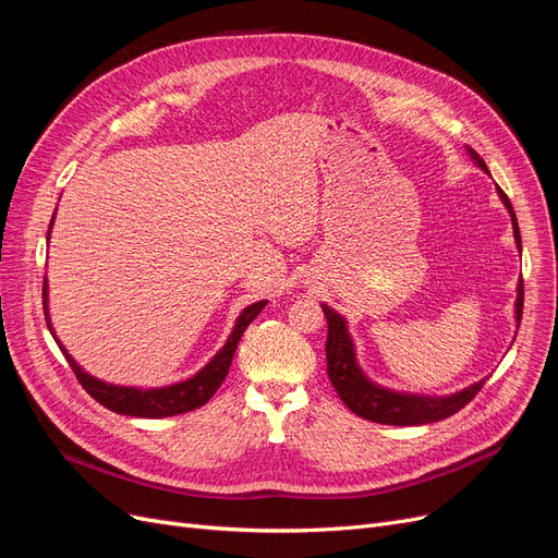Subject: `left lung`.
<instances>
[{"label":"left lung","instance_id":"obj_1","mask_svg":"<svg viewBox=\"0 0 558 558\" xmlns=\"http://www.w3.org/2000/svg\"><path fill=\"white\" fill-rule=\"evenodd\" d=\"M470 156L477 160L482 170H486L484 160L470 148ZM505 207L512 214V226H514V238L521 248V238H519V226H517V216L512 211V205L508 195H505L498 189ZM324 307L326 320H328V340H326V359H328V377L335 386L337 396L342 398L347 408L359 414L367 421H375V424H388V426H421V424H433V421H442L459 410H463L465 404L475 398L486 379L468 386L465 391L453 393L447 398H421V396H402L393 393L388 388H381L365 379L361 373V367L356 365V356H353V344L351 337L347 332V324L340 314H335L328 305ZM523 312V281L519 283V298H517V320H521Z\"/></svg>","mask_w":558,"mask_h":558}]
</instances>
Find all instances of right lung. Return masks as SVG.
Listing matches in <instances>:
<instances>
[{
	"label": "right lung",
	"instance_id": "right-lung-1",
	"mask_svg": "<svg viewBox=\"0 0 558 558\" xmlns=\"http://www.w3.org/2000/svg\"><path fill=\"white\" fill-rule=\"evenodd\" d=\"M53 226V221H50ZM46 281H44V314H46V324H48V307H46ZM267 305L265 300L260 302H253L248 305L242 316L238 318V324L232 328V335L228 337L226 347L216 353V356L209 361V365H205L199 369V373L191 379L172 384V386H165V388H134V386H113L107 381H99L95 377H90L88 373H83V369L74 363V359L70 353L64 351V347L60 344V340L56 337L53 328L48 324L50 335L56 337L58 347L62 349L66 363H70L72 373L76 375L78 384L86 388L90 393V398H95L99 404H105L107 410L116 412V414H125V416H142V418H162V416H174V414H183V412H193L202 404H207L209 398L216 393V388L223 384V379L228 377V369L234 356V349H238L240 340L244 330L248 328V324L253 318H256L263 307Z\"/></svg>",
	"mask_w": 558,
	"mask_h": 558
}]
</instances>
